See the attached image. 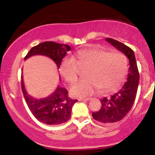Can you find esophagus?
Instances as JSON below:
<instances>
[{"label":"esophagus","instance_id":"obj_1","mask_svg":"<svg viewBox=\"0 0 155 155\" xmlns=\"http://www.w3.org/2000/svg\"><path fill=\"white\" fill-rule=\"evenodd\" d=\"M91 98H79V101H91Z\"/></svg>","mask_w":155,"mask_h":155}]
</instances>
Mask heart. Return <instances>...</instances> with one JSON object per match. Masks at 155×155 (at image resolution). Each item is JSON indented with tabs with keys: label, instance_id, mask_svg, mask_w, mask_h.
Returning a JSON list of instances; mask_svg holds the SVG:
<instances>
[{
	"label": "heart",
	"instance_id": "obj_1",
	"mask_svg": "<svg viewBox=\"0 0 155 155\" xmlns=\"http://www.w3.org/2000/svg\"><path fill=\"white\" fill-rule=\"evenodd\" d=\"M76 60L65 58L60 71L70 83L77 79L81 68L91 67L87 79L77 81L70 87V94L76 97L92 95L99 87L102 92L115 91L119 88L127 72V63L119 52H108L101 48H86L76 53Z\"/></svg>",
	"mask_w": 155,
	"mask_h": 155
}]
</instances>
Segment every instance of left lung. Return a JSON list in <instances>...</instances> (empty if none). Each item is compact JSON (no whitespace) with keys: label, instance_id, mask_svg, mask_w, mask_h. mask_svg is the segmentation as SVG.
<instances>
[{"label":"left lung","instance_id":"8db88e82","mask_svg":"<svg viewBox=\"0 0 155 155\" xmlns=\"http://www.w3.org/2000/svg\"><path fill=\"white\" fill-rule=\"evenodd\" d=\"M106 40L124 53L129 60L127 82L115 94L110 96L109 98L104 97L101 100L102 105L101 109L92 113V117L96 121L103 124H109L121 121L132 108L137 96L140 74L134 51L126 45L113 39L106 38Z\"/></svg>","mask_w":155,"mask_h":155}]
</instances>
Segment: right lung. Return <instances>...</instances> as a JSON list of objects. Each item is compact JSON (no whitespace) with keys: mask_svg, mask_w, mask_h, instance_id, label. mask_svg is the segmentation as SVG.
Here are the masks:
<instances>
[{"mask_svg":"<svg viewBox=\"0 0 155 155\" xmlns=\"http://www.w3.org/2000/svg\"><path fill=\"white\" fill-rule=\"evenodd\" d=\"M70 50L68 45L48 41L34 46L25 57V60L34 55L47 56L51 58L59 69L62 60ZM21 90L27 105L34 116L42 123L50 125L63 124L68 121L71 115L72 107L77 100L70 99L68 90L58 86L49 96L40 99L32 97L28 94L21 75Z\"/></svg>","mask_w":155,"mask_h":155,"instance_id":"obj_1","label":"right lung"}]
</instances>
